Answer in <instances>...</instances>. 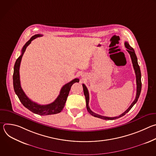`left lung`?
<instances>
[{"mask_svg":"<svg viewBox=\"0 0 156 156\" xmlns=\"http://www.w3.org/2000/svg\"><path fill=\"white\" fill-rule=\"evenodd\" d=\"M125 48L127 49V51L128 52L131 58V61H132V63H133V69L135 70V75H136V98L132 102V104H131V105L128 107V108L124 112L123 114H122L118 116V117H105V116H102L100 115L99 114H95L94 113L93 111L90 109V107H89V100H90V96H89V92L87 89L86 87V86L83 84V91H84V94L85 96V98H86V108L87 110L88 111V112L90 113L91 115L95 117H98L103 120H115L117 119H119L120 117H122V116L125 115L126 113H128L129 111L130 110V109L133 107V106L134 105L136 102L138 101V99L140 97V93H141V70H140V66L138 63V59H137V57L135 54V51L130 46L129 44H128V42H125Z\"/></svg>","mask_w":156,"mask_h":156,"instance_id":"8db88e82","label":"left lung"}]
</instances>
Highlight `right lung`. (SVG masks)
I'll list each match as a JSON object with an SVG mask.
<instances>
[{
  "label": "right lung",
  "instance_id": "1",
  "mask_svg": "<svg viewBox=\"0 0 156 156\" xmlns=\"http://www.w3.org/2000/svg\"><path fill=\"white\" fill-rule=\"evenodd\" d=\"M42 34H35L31 37V39L25 44L24 46L22 48L21 55L16 59L15 65H14V71L13 75V83L14 91L19 98L20 102L26 108L31 111L32 112L38 114L40 115H48L52 114H56L60 113L63 110L66 99L69 96V92L73 84L75 83L79 82L80 80L78 78H75L70 82L65 84L61 89L60 94L57 98V99L52 103L47 105H40L38 104L31 99H30L24 93L23 90H22L20 84V66L21 60L23 57L27 48L29 44L31 41L36 39V37L42 36Z\"/></svg>",
  "mask_w": 156,
  "mask_h": 156
}]
</instances>
